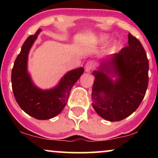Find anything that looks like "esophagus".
<instances>
[{"label": "esophagus", "instance_id": "1", "mask_svg": "<svg viewBox=\"0 0 158 158\" xmlns=\"http://www.w3.org/2000/svg\"><path fill=\"white\" fill-rule=\"evenodd\" d=\"M93 68H94V64H93L91 62H87V63H86L85 66V72L90 73V71L92 70Z\"/></svg>", "mask_w": 158, "mask_h": 158}]
</instances>
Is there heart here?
<instances>
[{"label": "heart", "instance_id": "obj_1", "mask_svg": "<svg viewBox=\"0 0 158 158\" xmlns=\"http://www.w3.org/2000/svg\"><path fill=\"white\" fill-rule=\"evenodd\" d=\"M109 40V36L106 35V34H101V35L98 36V40H97V42L98 43V44H104L106 43Z\"/></svg>", "mask_w": 158, "mask_h": 158}]
</instances>
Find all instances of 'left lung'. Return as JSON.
Segmentation results:
<instances>
[{"mask_svg":"<svg viewBox=\"0 0 158 158\" xmlns=\"http://www.w3.org/2000/svg\"><path fill=\"white\" fill-rule=\"evenodd\" d=\"M128 44L119 52L101 60L98 70L93 72L92 106L109 122H118L135 112L148 88L149 62L144 47L130 33Z\"/></svg>","mask_w":158,"mask_h":158,"instance_id":"left-lung-1","label":"left lung"}]
</instances>
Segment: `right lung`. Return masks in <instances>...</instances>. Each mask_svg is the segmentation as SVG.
Wrapping results in <instances>:
<instances>
[{
    "instance_id": "obj_1",
    "label": "right lung",
    "mask_w": 158,
    "mask_h": 158,
    "mask_svg": "<svg viewBox=\"0 0 158 158\" xmlns=\"http://www.w3.org/2000/svg\"><path fill=\"white\" fill-rule=\"evenodd\" d=\"M42 30L29 36L14 62L11 73L12 89L16 102L23 111L40 120L55 117L68 102L71 88L84 72L83 68L69 71L59 83L50 89L42 90L35 85L28 72V56L32 45Z\"/></svg>"
}]
</instances>
